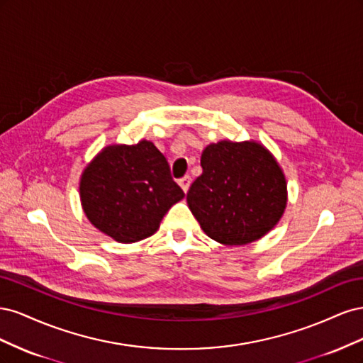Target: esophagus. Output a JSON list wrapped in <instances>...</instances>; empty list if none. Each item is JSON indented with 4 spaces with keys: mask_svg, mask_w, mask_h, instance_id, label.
<instances>
[{
    "mask_svg": "<svg viewBox=\"0 0 363 363\" xmlns=\"http://www.w3.org/2000/svg\"><path fill=\"white\" fill-rule=\"evenodd\" d=\"M191 182H192V179H191V175H184V177H182V179L179 180V184L182 186V189H183L184 192H188V189H189V186H191Z\"/></svg>",
    "mask_w": 363,
    "mask_h": 363,
    "instance_id": "1",
    "label": "esophagus"
}]
</instances>
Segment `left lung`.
Segmentation results:
<instances>
[{
  "label": "left lung",
  "mask_w": 363,
  "mask_h": 363,
  "mask_svg": "<svg viewBox=\"0 0 363 363\" xmlns=\"http://www.w3.org/2000/svg\"><path fill=\"white\" fill-rule=\"evenodd\" d=\"M201 168L186 200L208 238L245 245L279 223L288 201L286 180L268 150L256 142L221 140L206 147Z\"/></svg>",
  "instance_id": "8db88e82"
}]
</instances>
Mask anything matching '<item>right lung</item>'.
Returning a JSON list of instances; mask_svg holds the SVG:
<instances>
[{
  "label": "right lung",
  "mask_w": 363,
  "mask_h": 363,
  "mask_svg": "<svg viewBox=\"0 0 363 363\" xmlns=\"http://www.w3.org/2000/svg\"><path fill=\"white\" fill-rule=\"evenodd\" d=\"M80 196L86 216L98 230L131 244L155 235L184 192L155 144L140 140L104 148L84 169Z\"/></svg>",
  "instance_id": "obj_1"
}]
</instances>
